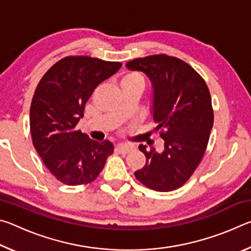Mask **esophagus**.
Wrapping results in <instances>:
<instances>
[{
    "label": "esophagus",
    "instance_id": "1",
    "mask_svg": "<svg viewBox=\"0 0 251 251\" xmlns=\"http://www.w3.org/2000/svg\"><path fill=\"white\" fill-rule=\"evenodd\" d=\"M133 148L134 146L130 145V144H118L117 145V150L120 151L122 154H127V152L133 151Z\"/></svg>",
    "mask_w": 251,
    "mask_h": 251
}]
</instances>
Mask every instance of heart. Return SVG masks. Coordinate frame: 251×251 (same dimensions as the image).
<instances>
[{
    "label": "heart",
    "instance_id": "b5f03b06",
    "mask_svg": "<svg viewBox=\"0 0 251 251\" xmlns=\"http://www.w3.org/2000/svg\"><path fill=\"white\" fill-rule=\"evenodd\" d=\"M121 83H122V85L123 84H127V83H143V80H142V78L139 77L137 74L129 73V74L125 75L124 77L122 78V82Z\"/></svg>",
    "mask_w": 251,
    "mask_h": 251
}]
</instances>
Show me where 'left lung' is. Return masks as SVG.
I'll list each match as a JSON object with an SVG mask.
<instances>
[{"instance_id":"obj_1","label":"left lung","mask_w":251,"mask_h":251,"mask_svg":"<svg viewBox=\"0 0 251 251\" xmlns=\"http://www.w3.org/2000/svg\"><path fill=\"white\" fill-rule=\"evenodd\" d=\"M126 67L151 79V114L165 141L160 152L139 145L146 164L135 177L157 192L175 190L189 179L205 154L214 125L209 90L192 66L165 54L135 58Z\"/></svg>"}]
</instances>
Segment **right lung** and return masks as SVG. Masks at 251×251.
<instances>
[{
    "mask_svg": "<svg viewBox=\"0 0 251 251\" xmlns=\"http://www.w3.org/2000/svg\"><path fill=\"white\" fill-rule=\"evenodd\" d=\"M121 66L90 56H67L55 63L37 85L29 109L33 145L63 184L77 186L95 180L114 152L109 141H93L75 128L97 85Z\"/></svg>",
    "mask_w": 251,
    "mask_h": 251,
    "instance_id": "add662e5",
    "label": "right lung"
}]
</instances>
